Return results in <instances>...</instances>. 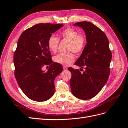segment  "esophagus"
Listing matches in <instances>:
<instances>
[{
  "instance_id": "1",
  "label": "esophagus",
  "mask_w": 128,
  "mask_h": 128,
  "mask_svg": "<svg viewBox=\"0 0 128 128\" xmlns=\"http://www.w3.org/2000/svg\"><path fill=\"white\" fill-rule=\"evenodd\" d=\"M63 69L64 70H67V67H66V66H63Z\"/></svg>"
}]
</instances>
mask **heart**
I'll use <instances>...</instances> for the list:
<instances>
[{"instance_id": "b5f03b06", "label": "heart", "mask_w": 128, "mask_h": 128, "mask_svg": "<svg viewBox=\"0 0 128 128\" xmlns=\"http://www.w3.org/2000/svg\"><path fill=\"white\" fill-rule=\"evenodd\" d=\"M59 36L64 40L69 42L68 50L76 54H81L87 44L86 36L79 34L78 31L71 27H68L59 33ZM59 38L54 35L50 36L48 40V46L51 52L55 53L58 49ZM74 55L72 52L61 53L54 58V61L64 66H68L74 60Z\"/></svg>"}]
</instances>
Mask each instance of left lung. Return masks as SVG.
<instances>
[{"label":"left lung","instance_id":"left-lung-1","mask_svg":"<svg viewBox=\"0 0 128 128\" xmlns=\"http://www.w3.org/2000/svg\"><path fill=\"white\" fill-rule=\"evenodd\" d=\"M83 28L87 44L75 65L86 69L83 73L79 70L68 68L71 72L70 86L73 95L81 100H88L97 95L108 79L112 53L109 42L102 30L90 22L74 24Z\"/></svg>","mask_w":128,"mask_h":128}]
</instances>
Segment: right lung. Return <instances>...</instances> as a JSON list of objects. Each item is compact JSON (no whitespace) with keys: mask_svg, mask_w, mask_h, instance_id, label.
<instances>
[{"mask_svg":"<svg viewBox=\"0 0 128 128\" xmlns=\"http://www.w3.org/2000/svg\"><path fill=\"white\" fill-rule=\"evenodd\" d=\"M63 26L36 24L25 30L18 39L14 55L15 76L20 88L30 100L45 101L54 94V80L63 68L52 62L48 40ZM44 65L50 66L46 72L42 70Z\"/></svg>","mask_w":128,"mask_h":128,"instance_id":"right-lung-1","label":"right lung"}]
</instances>
